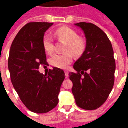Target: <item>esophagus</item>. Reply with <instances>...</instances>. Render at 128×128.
Masks as SVG:
<instances>
[{
    "label": "esophagus",
    "mask_w": 128,
    "mask_h": 128,
    "mask_svg": "<svg viewBox=\"0 0 128 128\" xmlns=\"http://www.w3.org/2000/svg\"><path fill=\"white\" fill-rule=\"evenodd\" d=\"M64 72H65V76H66V78H68V71L65 70Z\"/></svg>",
    "instance_id": "34e87169"
}]
</instances>
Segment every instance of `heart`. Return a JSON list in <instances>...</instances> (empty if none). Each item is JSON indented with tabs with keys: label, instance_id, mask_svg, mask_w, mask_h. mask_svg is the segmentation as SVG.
I'll list each match as a JSON object with an SVG mask.
<instances>
[{
	"label": "heart",
	"instance_id": "1",
	"mask_svg": "<svg viewBox=\"0 0 128 128\" xmlns=\"http://www.w3.org/2000/svg\"><path fill=\"white\" fill-rule=\"evenodd\" d=\"M56 37L60 40L66 42L64 50L66 53H55L50 58V63L54 66L66 68L72 61V56H80L85 49V43L77 32L68 26H62L56 29L54 33ZM42 45L47 53H51L54 50L53 39L50 34H45L42 38Z\"/></svg>",
	"mask_w": 128,
	"mask_h": 128
}]
</instances>
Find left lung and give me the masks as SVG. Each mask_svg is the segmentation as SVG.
I'll return each mask as SVG.
<instances>
[{
    "label": "left lung",
    "mask_w": 128,
    "mask_h": 128,
    "mask_svg": "<svg viewBox=\"0 0 128 128\" xmlns=\"http://www.w3.org/2000/svg\"><path fill=\"white\" fill-rule=\"evenodd\" d=\"M84 31L85 50L69 72L76 104L84 110H95L104 104L114 86L115 60L107 35L90 22L75 24Z\"/></svg>",
    "instance_id": "8db88e82"
}]
</instances>
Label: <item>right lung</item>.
Segmentation results:
<instances>
[{
  "instance_id": "obj_1",
  "label": "right lung",
  "mask_w": 128,
  "mask_h": 128,
  "mask_svg": "<svg viewBox=\"0 0 128 128\" xmlns=\"http://www.w3.org/2000/svg\"><path fill=\"white\" fill-rule=\"evenodd\" d=\"M53 23L31 22L19 31L13 40L8 58L11 81L20 99L29 110L46 113L58 104V94L65 74L54 67L47 75L38 71L46 64L42 45L44 32Z\"/></svg>"
}]
</instances>
